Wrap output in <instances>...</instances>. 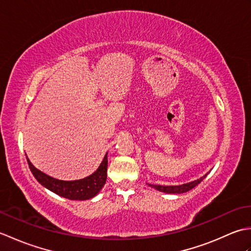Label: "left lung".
<instances>
[{"label":"left lung","instance_id":"1","mask_svg":"<svg viewBox=\"0 0 251 251\" xmlns=\"http://www.w3.org/2000/svg\"><path fill=\"white\" fill-rule=\"evenodd\" d=\"M208 174H206L205 176H202L200 179L194 180V181H191V182L188 183H183V184H180V185H156V184H149L152 188L156 189L159 192H164V193H168V194H181V193H185V192H188L190 190H192L195 186L201 183L204 178L206 177Z\"/></svg>","mask_w":251,"mask_h":251}]
</instances>
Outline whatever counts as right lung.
Segmentation results:
<instances>
[{
	"instance_id": "add662e5",
	"label": "right lung",
	"mask_w": 251,
	"mask_h": 251,
	"mask_svg": "<svg viewBox=\"0 0 251 251\" xmlns=\"http://www.w3.org/2000/svg\"><path fill=\"white\" fill-rule=\"evenodd\" d=\"M26 156V154H25ZM31 173L33 174L34 178L50 191L54 192L55 194L65 197L72 201H86L93 199L97 195L100 190L103 188L106 181V169H108V153L103 157L99 167L95 173H93L86 178L65 181L50 177L44 174L37 168H35L26 156Z\"/></svg>"
}]
</instances>
